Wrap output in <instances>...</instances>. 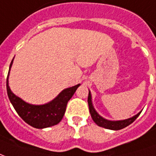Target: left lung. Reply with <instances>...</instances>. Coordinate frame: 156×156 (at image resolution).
<instances>
[{
    "mask_svg": "<svg viewBox=\"0 0 156 156\" xmlns=\"http://www.w3.org/2000/svg\"><path fill=\"white\" fill-rule=\"evenodd\" d=\"M87 102H88L89 111H90V114H91V116H92L93 121H94L98 126H102V127H105V128H107V129L121 130L122 129V128H125L126 126H129L130 124H132V123L137 119V117H138V115H140V113H141L139 112L137 115H134L133 117L129 118V119H126V120H123V121H108V120H106L105 118H103L102 116H100V115L96 112V110L94 109L92 104V97H91V93H90V92H89L88 94Z\"/></svg>",
    "mask_w": 156,
    "mask_h": 156,
    "instance_id": "8db88e82",
    "label": "left lung"
}]
</instances>
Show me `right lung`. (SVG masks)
Here are the masks:
<instances>
[{
	"label": "right lung",
	"mask_w": 156,
	"mask_h": 156,
	"mask_svg": "<svg viewBox=\"0 0 156 156\" xmlns=\"http://www.w3.org/2000/svg\"><path fill=\"white\" fill-rule=\"evenodd\" d=\"M12 61L13 59L11 62L9 71L12 64ZM8 76L9 72L6 78V91L12 105L19 116L27 124L39 129L52 126L59 123L64 117L68 102L80 86V84H78L69 88L64 89L55 99L48 104L43 105H32L25 103L12 92L8 86Z\"/></svg>",
	"instance_id": "1"
}]
</instances>
